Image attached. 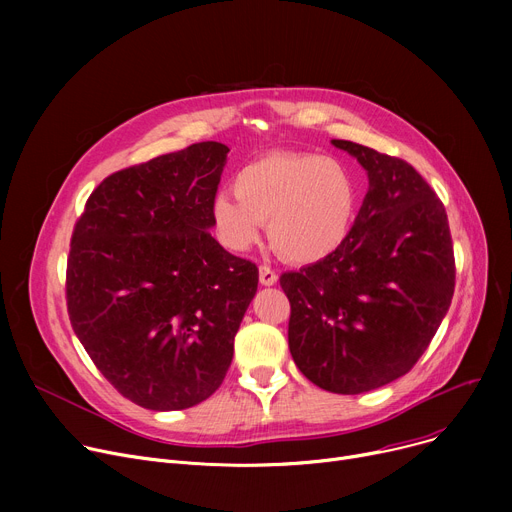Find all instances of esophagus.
I'll use <instances>...</instances> for the list:
<instances>
[{
	"label": "esophagus",
	"mask_w": 512,
	"mask_h": 512,
	"mask_svg": "<svg viewBox=\"0 0 512 512\" xmlns=\"http://www.w3.org/2000/svg\"><path fill=\"white\" fill-rule=\"evenodd\" d=\"M259 282L263 286H274L278 282V274L272 270L270 265H261L259 267Z\"/></svg>",
	"instance_id": "34e87169"
}]
</instances>
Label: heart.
Listing matches in <instances>:
<instances>
[{
  "instance_id": "1",
  "label": "heart",
  "mask_w": 512,
  "mask_h": 512,
  "mask_svg": "<svg viewBox=\"0 0 512 512\" xmlns=\"http://www.w3.org/2000/svg\"><path fill=\"white\" fill-rule=\"evenodd\" d=\"M357 209L355 176L338 159L282 151L240 168L234 195H213L209 220L232 253L251 251L267 224L272 245L286 259L313 263L342 247Z\"/></svg>"
}]
</instances>
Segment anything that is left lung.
Returning <instances> with one entry per match:
<instances>
[{"instance_id":"left-lung-1","label":"left lung","mask_w":512,"mask_h":512,"mask_svg":"<svg viewBox=\"0 0 512 512\" xmlns=\"http://www.w3.org/2000/svg\"><path fill=\"white\" fill-rule=\"evenodd\" d=\"M369 186L351 234L282 274L290 355L315 386L361 394L405 375L448 313L454 255L442 201L407 161L351 141Z\"/></svg>"}]
</instances>
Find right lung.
I'll return each mask as SVG.
<instances>
[{
  "label": "right lung",
  "mask_w": 512,
  "mask_h": 512,
  "mask_svg": "<svg viewBox=\"0 0 512 512\" xmlns=\"http://www.w3.org/2000/svg\"><path fill=\"white\" fill-rule=\"evenodd\" d=\"M228 151L195 143L107 176L72 234L74 334L143 409L182 411L220 388L257 292V265L209 234Z\"/></svg>",
  "instance_id": "add662e5"
}]
</instances>
